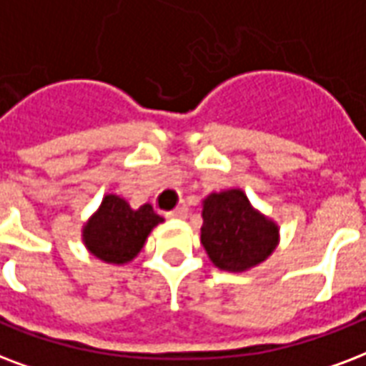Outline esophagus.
<instances>
[{"mask_svg":"<svg viewBox=\"0 0 366 366\" xmlns=\"http://www.w3.org/2000/svg\"><path fill=\"white\" fill-rule=\"evenodd\" d=\"M167 217L169 219H186L188 217V207H177L174 211H169Z\"/></svg>","mask_w":366,"mask_h":366,"instance_id":"obj_1","label":"esophagus"}]
</instances>
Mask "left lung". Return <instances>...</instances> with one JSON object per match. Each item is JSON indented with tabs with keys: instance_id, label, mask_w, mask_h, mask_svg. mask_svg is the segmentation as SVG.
<instances>
[{
	"instance_id": "8db88e82",
	"label": "left lung",
	"mask_w": 366,
	"mask_h": 366,
	"mask_svg": "<svg viewBox=\"0 0 366 366\" xmlns=\"http://www.w3.org/2000/svg\"><path fill=\"white\" fill-rule=\"evenodd\" d=\"M276 242V224L251 207L244 192L211 194L203 203L202 244L219 269H249L269 257Z\"/></svg>"
}]
</instances>
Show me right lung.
Returning a JSON list of instances; mask_svg holds the SVG:
<instances>
[{
    "label": "right lung",
    "instance_id": "add662e5",
    "mask_svg": "<svg viewBox=\"0 0 366 366\" xmlns=\"http://www.w3.org/2000/svg\"><path fill=\"white\" fill-rule=\"evenodd\" d=\"M161 220L149 203L132 209L119 195H105L99 211L84 228V242L102 261L127 263L138 255L147 234Z\"/></svg>",
    "mask_w": 366,
    "mask_h": 366
}]
</instances>
